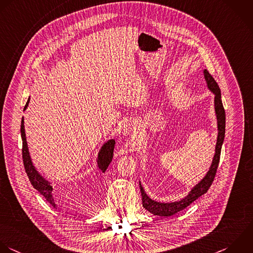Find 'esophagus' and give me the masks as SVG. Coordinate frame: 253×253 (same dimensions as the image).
I'll return each mask as SVG.
<instances>
[{"label": "esophagus", "instance_id": "esophagus-1", "mask_svg": "<svg viewBox=\"0 0 253 253\" xmlns=\"http://www.w3.org/2000/svg\"><path fill=\"white\" fill-rule=\"evenodd\" d=\"M137 126L136 124H128L124 127V134L125 135H129V134H133L137 131Z\"/></svg>", "mask_w": 253, "mask_h": 253}]
</instances>
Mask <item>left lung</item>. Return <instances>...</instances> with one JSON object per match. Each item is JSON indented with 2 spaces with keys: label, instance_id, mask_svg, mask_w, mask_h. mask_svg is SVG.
<instances>
[{
  "label": "left lung",
  "instance_id": "obj_1",
  "mask_svg": "<svg viewBox=\"0 0 253 253\" xmlns=\"http://www.w3.org/2000/svg\"><path fill=\"white\" fill-rule=\"evenodd\" d=\"M204 76L205 80L207 82L208 87L211 91L214 92L215 94V110L217 114V120H218V139H217V144H216V153L211 165V168L209 171L207 172L206 176L195 186L192 188V190L189 192V194L182 200L178 202H172V203H160L152 200L145 192L143 186L141 185L140 182V189H141V195H142V201H143V206L146 210H148L150 213L158 216H166L169 217L172 216L185 208H187L192 202H194L196 199H198L200 196L205 194L210 186L212 185L217 169L219 166L220 162V157H221V150H222V145L225 139V132H226V112L225 108L223 106L222 98H221V90L220 87L215 81V79L211 76V74L207 71L204 70Z\"/></svg>",
  "mask_w": 253,
  "mask_h": 253
}]
</instances>
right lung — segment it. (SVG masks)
Segmentation results:
<instances>
[{
  "label": "right lung",
  "mask_w": 253,
  "mask_h": 253,
  "mask_svg": "<svg viewBox=\"0 0 253 253\" xmlns=\"http://www.w3.org/2000/svg\"><path fill=\"white\" fill-rule=\"evenodd\" d=\"M29 102V98L24 106V109H26L27 105ZM20 134H21V139H22V161H23V166H24V169L25 172L29 178L30 183L32 184V186L42 195L45 197L46 201H48L54 208L57 207V205L54 202V198H53V188L50 185V183L48 181H46L35 169V168L33 167L30 157H29V152L27 149V143H26V139H25V132H24V125H23V118L21 120V124H20ZM114 145H115V141L114 140H109L107 143H105L99 154H98V159H97V164H98V168L99 169L104 172L106 170V169L108 168L112 157H113V151H114Z\"/></svg>",
  "instance_id": "add662e5"
}]
</instances>
